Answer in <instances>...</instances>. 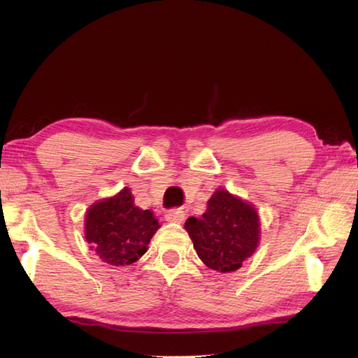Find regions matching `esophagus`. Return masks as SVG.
Segmentation results:
<instances>
[{
    "label": "esophagus",
    "instance_id": "34e87169",
    "mask_svg": "<svg viewBox=\"0 0 358 358\" xmlns=\"http://www.w3.org/2000/svg\"><path fill=\"white\" fill-rule=\"evenodd\" d=\"M185 212L181 209H169L166 212V222L169 223H183L185 222Z\"/></svg>",
    "mask_w": 358,
    "mask_h": 358
}]
</instances>
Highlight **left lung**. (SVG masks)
<instances>
[{
  "label": "left lung",
  "mask_w": 358,
  "mask_h": 358,
  "mask_svg": "<svg viewBox=\"0 0 358 358\" xmlns=\"http://www.w3.org/2000/svg\"><path fill=\"white\" fill-rule=\"evenodd\" d=\"M185 227L201 262L218 272L237 271L260 237L257 210L224 189L210 196L201 218L189 217Z\"/></svg>",
  "instance_id": "1"
}]
</instances>
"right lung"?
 I'll return each instance as SVG.
<instances>
[{"label":"right lung","mask_w":358,"mask_h":358,"mask_svg":"<svg viewBox=\"0 0 358 358\" xmlns=\"http://www.w3.org/2000/svg\"><path fill=\"white\" fill-rule=\"evenodd\" d=\"M159 227L152 210L135 206L131 189L95 203L86 214V240L104 263L132 264Z\"/></svg>","instance_id":"obj_1"}]
</instances>
